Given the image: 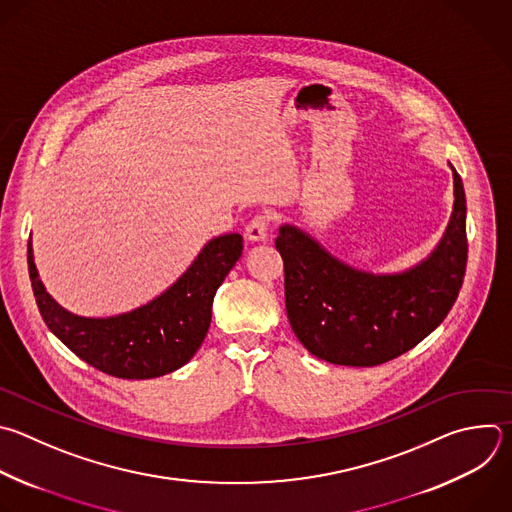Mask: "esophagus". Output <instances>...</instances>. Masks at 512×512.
Listing matches in <instances>:
<instances>
[{
    "mask_svg": "<svg viewBox=\"0 0 512 512\" xmlns=\"http://www.w3.org/2000/svg\"><path fill=\"white\" fill-rule=\"evenodd\" d=\"M273 219H275V215H273L271 211H261V213H257V215L249 221V225H247V229H245L247 239H249V241H263V239L267 237V231H269Z\"/></svg>",
    "mask_w": 512,
    "mask_h": 512,
    "instance_id": "obj_1",
    "label": "esophagus"
}]
</instances>
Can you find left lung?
Instances as JSON below:
<instances>
[{"label":"left lung","mask_w":512,"mask_h":512,"mask_svg":"<svg viewBox=\"0 0 512 512\" xmlns=\"http://www.w3.org/2000/svg\"><path fill=\"white\" fill-rule=\"evenodd\" d=\"M454 175V211L438 249L400 275H370L333 259L313 239L281 227L285 307L303 348L329 364L390 362L434 331L452 309L466 273V197Z\"/></svg>","instance_id":"obj_1"}]
</instances>
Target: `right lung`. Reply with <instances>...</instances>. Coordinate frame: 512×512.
<instances>
[{"instance_id":"obj_1","label":"right lung","mask_w":512,"mask_h":512,"mask_svg":"<svg viewBox=\"0 0 512 512\" xmlns=\"http://www.w3.org/2000/svg\"><path fill=\"white\" fill-rule=\"evenodd\" d=\"M243 253V237L213 239L187 273L154 301L106 319L78 317L44 289L28 245V271L46 325L92 368L122 380H148L185 366L211 325L213 297Z\"/></svg>"}]
</instances>
